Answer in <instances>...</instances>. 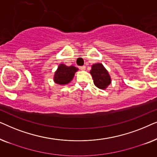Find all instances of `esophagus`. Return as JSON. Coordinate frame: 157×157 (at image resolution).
Listing matches in <instances>:
<instances>
[{
  "mask_svg": "<svg viewBox=\"0 0 157 157\" xmlns=\"http://www.w3.org/2000/svg\"><path fill=\"white\" fill-rule=\"evenodd\" d=\"M80 69L81 71H84L86 69V66H81L80 67Z\"/></svg>",
  "mask_w": 157,
  "mask_h": 157,
  "instance_id": "obj_1",
  "label": "esophagus"
}]
</instances>
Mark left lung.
<instances>
[{
	"instance_id": "obj_1",
	"label": "left lung",
	"mask_w": 157,
	"mask_h": 157,
	"mask_svg": "<svg viewBox=\"0 0 157 157\" xmlns=\"http://www.w3.org/2000/svg\"><path fill=\"white\" fill-rule=\"evenodd\" d=\"M96 87L105 89L111 83V78L108 71L101 63H96L92 66L90 71Z\"/></svg>"
}]
</instances>
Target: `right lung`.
Listing matches in <instances>:
<instances>
[{"mask_svg":"<svg viewBox=\"0 0 157 157\" xmlns=\"http://www.w3.org/2000/svg\"><path fill=\"white\" fill-rule=\"evenodd\" d=\"M78 68L75 66H67L64 64H60L58 69L55 73L53 80L58 84H67L74 78L75 73Z\"/></svg>","mask_w":157,"mask_h":157,"instance_id":"right-lung-1","label":"right lung"}]
</instances>
